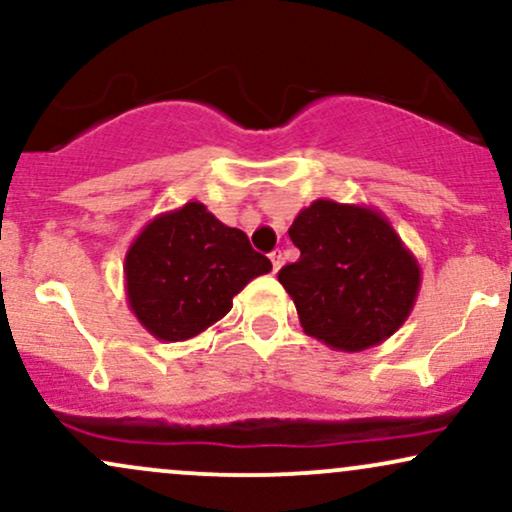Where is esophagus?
<instances>
[{
  "label": "esophagus",
  "mask_w": 512,
  "mask_h": 512,
  "mask_svg": "<svg viewBox=\"0 0 512 512\" xmlns=\"http://www.w3.org/2000/svg\"><path fill=\"white\" fill-rule=\"evenodd\" d=\"M269 260H272V267H274V272H279V269H281V264H284V255H281V250H274L272 255H269Z\"/></svg>",
  "instance_id": "1"
}]
</instances>
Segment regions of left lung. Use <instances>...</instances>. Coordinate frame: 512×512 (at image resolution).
<instances>
[{
	"mask_svg": "<svg viewBox=\"0 0 512 512\" xmlns=\"http://www.w3.org/2000/svg\"><path fill=\"white\" fill-rule=\"evenodd\" d=\"M289 236L301 257L281 269L279 281L308 337L354 354L407 322L421 267L383 211L315 199L298 211Z\"/></svg>",
	"mask_w": 512,
	"mask_h": 512,
	"instance_id": "8db88e82",
	"label": "left lung"
}]
</instances>
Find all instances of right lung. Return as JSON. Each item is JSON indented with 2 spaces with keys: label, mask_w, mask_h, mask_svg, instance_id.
Here are the masks:
<instances>
[{
  "label": "right lung",
  "mask_w": 512,
  "mask_h": 512,
  "mask_svg": "<svg viewBox=\"0 0 512 512\" xmlns=\"http://www.w3.org/2000/svg\"><path fill=\"white\" fill-rule=\"evenodd\" d=\"M272 262L248 236L216 219L202 202L151 219L125 255L129 310L158 342H185L221 320Z\"/></svg>",
  "instance_id": "right-lung-1"
}]
</instances>
